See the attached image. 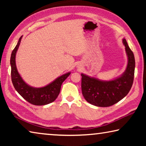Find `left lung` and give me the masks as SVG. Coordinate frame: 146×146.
<instances>
[{
  "label": "left lung",
  "mask_w": 146,
  "mask_h": 146,
  "mask_svg": "<svg viewBox=\"0 0 146 146\" xmlns=\"http://www.w3.org/2000/svg\"><path fill=\"white\" fill-rule=\"evenodd\" d=\"M122 42L127 56V64L122 75L112 80H103L81 73L82 95L91 104L108 107L119 102L129 92L134 80L135 56L124 38Z\"/></svg>",
  "instance_id": "left-lung-1"
}]
</instances>
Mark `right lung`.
<instances>
[{
    "mask_svg": "<svg viewBox=\"0 0 146 146\" xmlns=\"http://www.w3.org/2000/svg\"><path fill=\"white\" fill-rule=\"evenodd\" d=\"M22 38L23 36L19 39L17 46L12 51L10 58L11 80L14 88L22 97L33 105L44 106L53 102L60 93L62 84L70 76L71 72H68L58 76L44 87L35 88L28 84L18 72L16 66V54Z\"/></svg>",
    "mask_w": 146,
    "mask_h": 146,
    "instance_id": "add662e5",
    "label": "right lung"
}]
</instances>
